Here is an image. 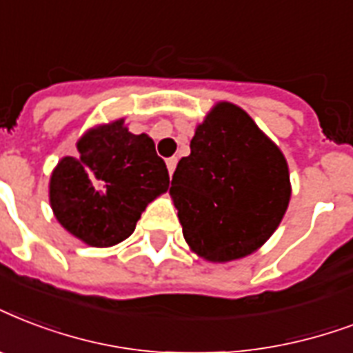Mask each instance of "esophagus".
<instances>
[{"label":"esophagus","mask_w":353,"mask_h":353,"mask_svg":"<svg viewBox=\"0 0 353 353\" xmlns=\"http://www.w3.org/2000/svg\"><path fill=\"white\" fill-rule=\"evenodd\" d=\"M176 165H177V159L176 157L166 159V166H168V172H170V176H172V174H174V170H176Z\"/></svg>","instance_id":"obj_1"}]
</instances>
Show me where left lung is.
Here are the masks:
<instances>
[{
    "mask_svg": "<svg viewBox=\"0 0 353 353\" xmlns=\"http://www.w3.org/2000/svg\"><path fill=\"white\" fill-rule=\"evenodd\" d=\"M290 190L289 165L278 144L239 105L219 101L196 125L170 196L190 252L228 263L254 254L272 236Z\"/></svg>",
    "mask_w": 353,
    "mask_h": 353,
    "instance_id": "obj_1",
    "label": "left lung"
}]
</instances>
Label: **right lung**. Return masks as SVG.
<instances>
[{"label": "right lung", "mask_w": 353, "mask_h": 353, "mask_svg": "<svg viewBox=\"0 0 353 353\" xmlns=\"http://www.w3.org/2000/svg\"><path fill=\"white\" fill-rule=\"evenodd\" d=\"M170 177L152 137L123 118L81 134L77 157H63L50 176V205L70 235L94 248L125 241L141 214L165 194Z\"/></svg>", "instance_id": "add662e5"}]
</instances>
